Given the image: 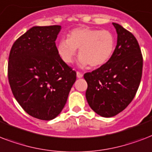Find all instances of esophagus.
Masks as SVG:
<instances>
[{
	"mask_svg": "<svg viewBox=\"0 0 152 152\" xmlns=\"http://www.w3.org/2000/svg\"><path fill=\"white\" fill-rule=\"evenodd\" d=\"M76 76H77V78H82L83 77V74L80 72H76Z\"/></svg>",
	"mask_w": 152,
	"mask_h": 152,
	"instance_id": "34e87169",
	"label": "esophagus"
}]
</instances>
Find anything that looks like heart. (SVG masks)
I'll use <instances>...</instances> for the list:
<instances>
[{
  "instance_id": "obj_1",
  "label": "heart",
  "mask_w": 152,
  "mask_h": 152,
  "mask_svg": "<svg viewBox=\"0 0 152 152\" xmlns=\"http://www.w3.org/2000/svg\"><path fill=\"white\" fill-rule=\"evenodd\" d=\"M79 49V65L82 68L90 64L97 68L109 61L115 49V37L108 30H98L88 27H78L61 39L57 45V52L66 64H71Z\"/></svg>"
}]
</instances>
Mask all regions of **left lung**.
Masks as SVG:
<instances>
[{"instance_id": "left-lung-1", "label": "left lung", "mask_w": 152, "mask_h": 152, "mask_svg": "<svg viewBox=\"0 0 152 152\" xmlns=\"http://www.w3.org/2000/svg\"><path fill=\"white\" fill-rule=\"evenodd\" d=\"M117 46L108 62L84 74L86 99L95 113L111 118L124 110L134 99L142 77L143 57L133 34L113 23Z\"/></svg>"}]
</instances>
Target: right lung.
<instances>
[{
	"mask_svg": "<svg viewBox=\"0 0 152 152\" xmlns=\"http://www.w3.org/2000/svg\"><path fill=\"white\" fill-rule=\"evenodd\" d=\"M59 25L33 27L12 46L8 77L14 97L29 115L40 120L55 118L64 108L76 80L57 52Z\"/></svg>",
	"mask_w": 152,
	"mask_h": 152,
	"instance_id": "1",
	"label": "right lung"
}]
</instances>
